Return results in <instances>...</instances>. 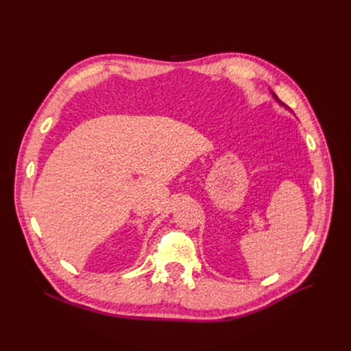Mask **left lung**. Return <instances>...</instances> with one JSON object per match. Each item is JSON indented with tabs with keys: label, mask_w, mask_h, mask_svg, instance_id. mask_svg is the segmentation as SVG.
<instances>
[{
	"label": "left lung",
	"mask_w": 351,
	"mask_h": 351,
	"mask_svg": "<svg viewBox=\"0 0 351 351\" xmlns=\"http://www.w3.org/2000/svg\"><path fill=\"white\" fill-rule=\"evenodd\" d=\"M272 97H274V98H275V99H276V101H278V104H280V106H283V107H286V106H285V104H283V103H282V101H280V99H279V98H278V97H276V94H275V93H272Z\"/></svg>",
	"instance_id": "left-lung-1"
}]
</instances>
